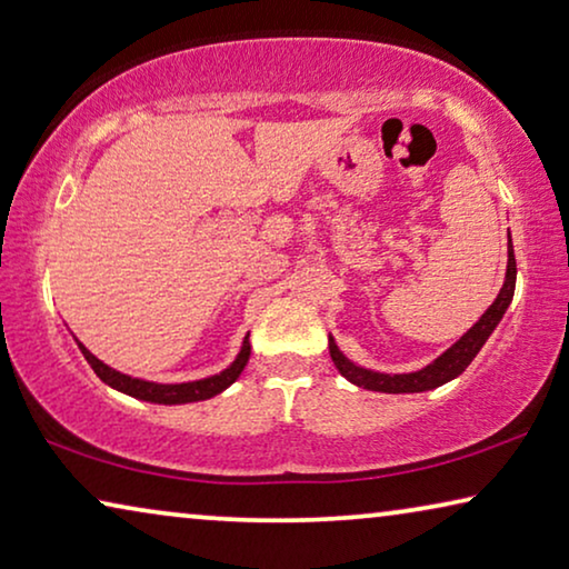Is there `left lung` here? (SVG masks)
<instances>
[{
	"mask_svg": "<svg viewBox=\"0 0 569 569\" xmlns=\"http://www.w3.org/2000/svg\"><path fill=\"white\" fill-rule=\"evenodd\" d=\"M513 288H516V258H513L511 232H508V270H506V281H503L501 293H498V299L490 303V309L478 319V325H475L468 335H462L460 342H455L445 355H439L431 366H427L423 370H417V372H403V376L372 372V370L352 366V362L337 350L332 337H329V355H332L337 370L342 372L350 383L368 388V391H380V393L431 391V388L442 386V383H447V380L460 376V372L475 360V355L480 352V347L486 345V339L493 335L498 321L503 319L508 303H511V299H513Z\"/></svg>",
	"mask_w": 569,
	"mask_h": 569,
	"instance_id": "obj_1",
	"label": "left lung"
}]
</instances>
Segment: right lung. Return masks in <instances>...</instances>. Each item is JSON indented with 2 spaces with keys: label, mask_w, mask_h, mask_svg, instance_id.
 <instances>
[{
  "label": "right lung",
  "mask_w": 569,
  "mask_h": 569,
  "mask_svg": "<svg viewBox=\"0 0 569 569\" xmlns=\"http://www.w3.org/2000/svg\"><path fill=\"white\" fill-rule=\"evenodd\" d=\"M79 350L83 352V358H87L89 366L94 368L97 376L104 380L107 386H112V388H117V391L140 398V401H150V403H191V401H203V398L222 393L224 388H230L234 380L240 378V372L244 370V366H248V360H250V342H248V337H244L242 350H240V355H237V360L230 368L219 372V376L193 380V383H168L166 386V383H150V380L130 378V376H124V372L112 370L101 360H97L94 355H91L81 342H79Z\"/></svg>",
  "instance_id": "right-lung-1"
}]
</instances>
